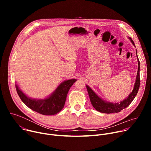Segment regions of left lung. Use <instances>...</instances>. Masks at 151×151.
Masks as SVG:
<instances>
[{
	"mask_svg": "<svg viewBox=\"0 0 151 151\" xmlns=\"http://www.w3.org/2000/svg\"><path fill=\"white\" fill-rule=\"evenodd\" d=\"M130 41L133 44V45L135 47L134 43L133 40L132 39L131 37H129ZM136 55L138 61V70L137 73L136 82L134 85V88L132 91V92L129 94V96L123 100L122 101H120L119 103H111L106 101L104 100H103L101 98H100L99 96H98L96 93L88 86L87 85H86L87 87L88 93L90 99L91 103L93 105V106L94 108L99 112L104 113V114H112V113H118L122 109L126 108V107L129 106L136 96L137 92L139 89L140 87V61L137 56V50H136Z\"/></svg>",
	"mask_w": 151,
	"mask_h": 151,
	"instance_id": "left-lung-1",
	"label": "left lung"
}]
</instances>
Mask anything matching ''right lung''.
Instances as JSON below:
<instances>
[{
    "instance_id": "right-lung-1",
    "label": "right lung",
    "mask_w": 151,
    "mask_h": 151,
    "mask_svg": "<svg viewBox=\"0 0 151 151\" xmlns=\"http://www.w3.org/2000/svg\"><path fill=\"white\" fill-rule=\"evenodd\" d=\"M76 81L75 79L64 81L48 97L44 99L29 97L15 85L17 92L22 101L32 110L44 115H52L60 112L64 107L68 91Z\"/></svg>"
}]
</instances>
